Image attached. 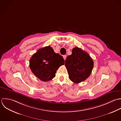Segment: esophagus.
Returning <instances> with one entry per match:
<instances>
[{
  "label": "esophagus",
  "mask_w": 121,
  "mask_h": 121,
  "mask_svg": "<svg viewBox=\"0 0 121 121\" xmlns=\"http://www.w3.org/2000/svg\"><path fill=\"white\" fill-rule=\"evenodd\" d=\"M63 56L64 59L65 60V59H66V55H64Z\"/></svg>",
  "instance_id": "34e87169"
}]
</instances>
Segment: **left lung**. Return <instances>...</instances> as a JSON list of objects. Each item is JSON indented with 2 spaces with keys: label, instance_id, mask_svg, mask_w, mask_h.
I'll use <instances>...</instances> for the list:
<instances>
[{
  "label": "left lung",
  "instance_id": "left-lung-1",
  "mask_svg": "<svg viewBox=\"0 0 121 121\" xmlns=\"http://www.w3.org/2000/svg\"><path fill=\"white\" fill-rule=\"evenodd\" d=\"M70 80L75 83L84 81L90 75L94 62L90 55L82 49L75 47L68 56L65 63Z\"/></svg>",
  "mask_w": 121,
  "mask_h": 121
}]
</instances>
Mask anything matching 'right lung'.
<instances>
[{
  "label": "right lung",
  "mask_w": 121,
  "mask_h": 121,
  "mask_svg": "<svg viewBox=\"0 0 121 121\" xmlns=\"http://www.w3.org/2000/svg\"><path fill=\"white\" fill-rule=\"evenodd\" d=\"M64 64L62 56L56 53L49 46L38 50L30 60L31 72L43 82H48L54 78L56 70Z\"/></svg>",
  "instance_id": "obj_1"
}]
</instances>
